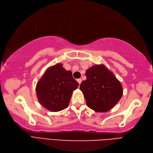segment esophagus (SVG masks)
Segmentation results:
<instances>
[{"label":"esophagus","mask_w":153,"mask_h":153,"mask_svg":"<svg viewBox=\"0 0 153 153\" xmlns=\"http://www.w3.org/2000/svg\"><path fill=\"white\" fill-rule=\"evenodd\" d=\"M77 81L79 82V85H80V84L81 83V82H82V79H77Z\"/></svg>","instance_id":"1"}]
</instances>
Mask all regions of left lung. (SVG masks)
I'll return each mask as SVG.
<instances>
[{
	"instance_id": "obj_1",
	"label": "left lung",
	"mask_w": 153,
	"mask_h": 153,
	"mask_svg": "<svg viewBox=\"0 0 153 153\" xmlns=\"http://www.w3.org/2000/svg\"><path fill=\"white\" fill-rule=\"evenodd\" d=\"M86 79L80 85L88 107L97 112L111 110L120 101L123 88L115 76L103 65H97L86 71Z\"/></svg>"
}]
</instances>
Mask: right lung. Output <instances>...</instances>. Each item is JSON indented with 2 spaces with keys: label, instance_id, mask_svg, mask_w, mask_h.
<instances>
[{
  "label": "right lung",
  "instance_id": "add662e5",
  "mask_svg": "<svg viewBox=\"0 0 153 153\" xmlns=\"http://www.w3.org/2000/svg\"><path fill=\"white\" fill-rule=\"evenodd\" d=\"M79 83L71 71L61 63L48 68L36 86V94L41 104L49 111L58 112L68 105L73 91Z\"/></svg>",
  "mask_w": 153,
  "mask_h": 153
}]
</instances>
